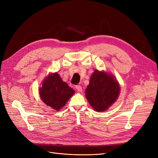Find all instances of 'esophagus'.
<instances>
[{"label": "esophagus", "mask_w": 158, "mask_h": 158, "mask_svg": "<svg viewBox=\"0 0 158 158\" xmlns=\"http://www.w3.org/2000/svg\"><path fill=\"white\" fill-rule=\"evenodd\" d=\"M76 89L79 92H82V87H81L80 85H77V86H76Z\"/></svg>", "instance_id": "1"}]
</instances>
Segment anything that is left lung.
<instances>
[{
    "label": "left lung",
    "mask_w": 158,
    "mask_h": 158,
    "mask_svg": "<svg viewBox=\"0 0 158 158\" xmlns=\"http://www.w3.org/2000/svg\"><path fill=\"white\" fill-rule=\"evenodd\" d=\"M120 86L116 77L104 70H96L85 90L86 98L97 112L106 111L118 99Z\"/></svg>",
    "instance_id": "left-lung-1"
}]
</instances>
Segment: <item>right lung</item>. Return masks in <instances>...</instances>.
<instances>
[{
    "mask_svg": "<svg viewBox=\"0 0 158 158\" xmlns=\"http://www.w3.org/2000/svg\"><path fill=\"white\" fill-rule=\"evenodd\" d=\"M38 90L41 100L56 111H60L75 94V91L62 81L57 72L50 73Z\"/></svg>",
    "mask_w": 158,
    "mask_h": 158,
    "instance_id": "obj_1",
    "label": "right lung"
}]
</instances>
